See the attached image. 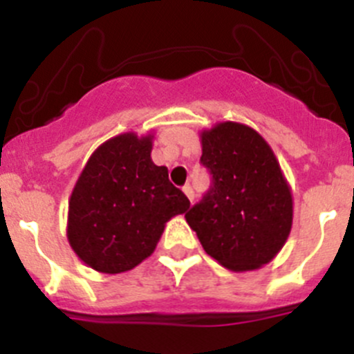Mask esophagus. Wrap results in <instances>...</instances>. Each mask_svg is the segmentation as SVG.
<instances>
[{"instance_id":"1","label":"esophagus","mask_w":354,"mask_h":354,"mask_svg":"<svg viewBox=\"0 0 354 354\" xmlns=\"http://www.w3.org/2000/svg\"><path fill=\"white\" fill-rule=\"evenodd\" d=\"M183 192H185V195H187V197H188V200H190V202H194L195 194H194V190H192L190 185H185V187H183Z\"/></svg>"}]
</instances>
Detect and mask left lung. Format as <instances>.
<instances>
[{"label":"left lung","mask_w":354,"mask_h":354,"mask_svg":"<svg viewBox=\"0 0 354 354\" xmlns=\"http://www.w3.org/2000/svg\"><path fill=\"white\" fill-rule=\"evenodd\" d=\"M212 188L187 214L207 255L234 272L272 262L292 226V194L276 154L252 127L221 121L200 131Z\"/></svg>","instance_id":"left-lung-1"}]
</instances>
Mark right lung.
<instances>
[{"instance_id": "1", "label": "right lung", "mask_w": 354, "mask_h": 354, "mask_svg": "<svg viewBox=\"0 0 354 354\" xmlns=\"http://www.w3.org/2000/svg\"><path fill=\"white\" fill-rule=\"evenodd\" d=\"M154 133L116 135L85 162L68 202L66 238L75 255L102 274L131 270L154 253L164 227L190 200L152 160Z\"/></svg>"}]
</instances>
